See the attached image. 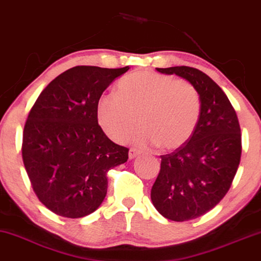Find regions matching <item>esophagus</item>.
<instances>
[{"mask_svg": "<svg viewBox=\"0 0 261 261\" xmlns=\"http://www.w3.org/2000/svg\"><path fill=\"white\" fill-rule=\"evenodd\" d=\"M140 152L138 149H135V148H130L129 149V152H128V156H129V159H134L135 156L138 155Z\"/></svg>", "mask_w": 261, "mask_h": 261, "instance_id": "esophagus-1", "label": "esophagus"}]
</instances>
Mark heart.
<instances>
[{"mask_svg": "<svg viewBox=\"0 0 261 261\" xmlns=\"http://www.w3.org/2000/svg\"><path fill=\"white\" fill-rule=\"evenodd\" d=\"M201 101L195 87L186 80L155 71H137L118 85V94L106 93L96 106L97 121L105 134L124 142L137 126L139 146L161 145L176 149L185 145L198 126Z\"/></svg>", "mask_w": 261, "mask_h": 261, "instance_id": "b5f03b06", "label": "heart"}]
</instances>
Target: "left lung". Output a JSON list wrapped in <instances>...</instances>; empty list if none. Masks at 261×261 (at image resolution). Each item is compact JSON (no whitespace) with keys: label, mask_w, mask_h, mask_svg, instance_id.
<instances>
[{"label":"left lung","mask_w":261,"mask_h":261,"mask_svg":"<svg viewBox=\"0 0 261 261\" xmlns=\"http://www.w3.org/2000/svg\"><path fill=\"white\" fill-rule=\"evenodd\" d=\"M195 87L201 101L198 126L191 139L161 155V168L150 199L162 217L187 221L201 217L221 201L240 164L241 133L237 113L220 87L196 68H156Z\"/></svg>","instance_id":"obj_1"}]
</instances>
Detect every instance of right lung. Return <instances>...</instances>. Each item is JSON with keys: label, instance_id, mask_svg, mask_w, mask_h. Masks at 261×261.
Listing matches in <instances>:
<instances>
[{"label": "right lung", "instance_id": "add662e5", "mask_svg": "<svg viewBox=\"0 0 261 261\" xmlns=\"http://www.w3.org/2000/svg\"><path fill=\"white\" fill-rule=\"evenodd\" d=\"M128 69L70 68L30 109L22 159L37 198L60 217L82 218L97 210L107 194V172L127 161L129 149L103 133L96 106L105 89Z\"/></svg>", "mask_w": 261, "mask_h": 261}]
</instances>
